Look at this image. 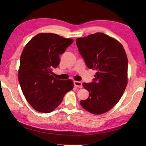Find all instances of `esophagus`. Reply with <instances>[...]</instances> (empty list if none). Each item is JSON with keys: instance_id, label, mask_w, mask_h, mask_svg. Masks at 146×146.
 Here are the masks:
<instances>
[{"instance_id": "obj_1", "label": "esophagus", "mask_w": 146, "mask_h": 146, "mask_svg": "<svg viewBox=\"0 0 146 146\" xmlns=\"http://www.w3.org/2000/svg\"><path fill=\"white\" fill-rule=\"evenodd\" d=\"M74 85H75V86L80 88H82V82H78V81H75L74 82Z\"/></svg>"}]
</instances>
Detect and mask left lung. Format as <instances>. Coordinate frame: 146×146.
<instances>
[{"label": "left lung", "mask_w": 146, "mask_h": 146, "mask_svg": "<svg viewBox=\"0 0 146 146\" xmlns=\"http://www.w3.org/2000/svg\"><path fill=\"white\" fill-rule=\"evenodd\" d=\"M76 44L87 67L97 71L92 82L83 83L89 97L80 104L92 113H104L117 104L126 88L125 51L119 41L102 33L77 38Z\"/></svg>", "instance_id": "left-lung-1"}]
</instances>
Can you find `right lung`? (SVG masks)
Wrapping results in <instances>:
<instances>
[{
	"mask_svg": "<svg viewBox=\"0 0 146 146\" xmlns=\"http://www.w3.org/2000/svg\"><path fill=\"white\" fill-rule=\"evenodd\" d=\"M73 42L52 33H39L30 40L22 52L19 82L24 97L36 110L49 113L74 87L72 80L53 77L52 69L60 64V55Z\"/></svg>",
	"mask_w": 146,
	"mask_h": 146,
	"instance_id": "right-lung-1",
	"label": "right lung"
}]
</instances>
